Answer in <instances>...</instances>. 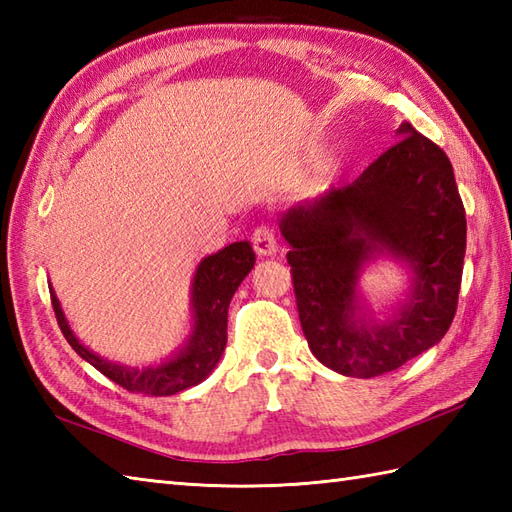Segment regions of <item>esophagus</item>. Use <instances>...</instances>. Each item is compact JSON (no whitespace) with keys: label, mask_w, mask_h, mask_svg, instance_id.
<instances>
[{"label":"esophagus","mask_w":512,"mask_h":512,"mask_svg":"<svg viewBox=\"0 0 512 512\" xmlns=\"http://www.w3.org/2000/svg\"><path fill=\"white\" fill-rule=\"evenodd\" d=\"M253 248L257 255H275L277 253V237L273 233V228L270 226H257L255 233H253Z\"/></svg>","instance_id":"obj_1"}]
</instances>
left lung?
I'll return each mask as SVG.
<instances>
[{"instance_id":"obj_1","label":"left lung","mask_w":512,"mask_h":512,"mask_svg":"<svg viewBox=\"0 0 512 512\" xmlns=\"http://www.w3.org/2000/svg\"><path fill=\"white\" fill-rule=\"evenodd\" d=\"M396 134L354 182L279 220L301 330L312 354L343 376L394 372L436 345L458 310L466 213L451 160L411 123ZM380 254L412 270L408 301L385 324L357 297V275Z\"/></svg>"}]
</instances>
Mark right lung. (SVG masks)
Listing matches in <instances>:
<instances>
[{
    "label": "right lung",
    "instance_id": "right-lung-1",
    "mask_svg": "<svg viewBox=\"0 0 512 512\" xmlns=\"http://www.w3.org/2000/svg\"><path fill=\"white\" fill-rule=\"evenodd\" d=\"M255 266V253L248 242H235L217 250L215 255L204 257L193 275L191 306H193V330L182 350L169 361L151 367H127L105 361L99 354L90 352L74 332L61 310V303L50 288V299L57 323L72 345V350L94 365L103 376L114 380L116 385L147 396H173L178 391L202 383L213 372L226 347V317L237 286Z\"/></svg>",
    "mask_w": 512,
    "mask_h": 512
}]
</instances>
